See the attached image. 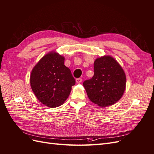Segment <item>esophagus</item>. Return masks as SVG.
<instances>
[{
    "mask_svg": "<svg viewBox=\"0 0 154 154\" xmlns=\"http://www.w3.org/2000/svg\"><path fill=\"white\" fill-rule=\"evenodd\" d=\"M76 82L77 83H80L82 82V79L81 78H78L76 80Z\"/></svg>",
    "mask_w": 154,
    "mask_h": 154,
    "instance_id": "obj_1",
    "label": "esophagus"
}]
</instances>
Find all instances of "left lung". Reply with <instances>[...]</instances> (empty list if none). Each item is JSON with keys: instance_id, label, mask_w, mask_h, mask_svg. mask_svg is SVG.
I'll return each mask as SVG.
<instances>
[{"instance_id": "1", "label": "left lung", "mask_w": 154, "mask_h": 154, "mask_svg": "<svg viewBox=\"0 0 154 154\" xmlns=\"http://www.w3.org/2000/svg\"><path fill=\"white\" fill-rule=\"evenodd\" d=\"M94 76L83 82L90 100L99 106L116 103L125 90L126 76L122 67L110 56L97 58Z\"/></svg>"}]
</instances>
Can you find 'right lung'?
I'll return each instance as SVG.
<instances>
[{
    "label": "right lung",
    "mask_w": 154,
    "mask_h": 154,
    "mask_svg": "<svg viewBox=\"0 0 154 154\" xmlns=\"http://www.w3.org/2000/svg\"><path fill=\"white\" fill-rule=\"evenodd\" d=\"M64 57L50 53L32 70L31 87L38 100L49 107H57L67 100L75 85L71 71L64 65Z\"/></svg>",
    "instance_id": "obj_1"
}]
</instances>
